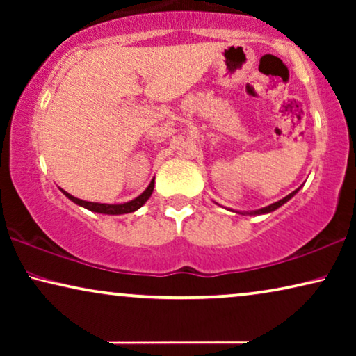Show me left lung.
Returning a JSON list of instances; mask_svg holds the SVG:
<instances>
[{
    "instance_id": "8db88e82",
    "label": "left lung",
    "mask_w": 356,
    "mask_h": 356,
    "mask_svg": "<svg viewBox=\"0 0 356 356\" xmlns=\"http://www.w3.org/2000/svg\"><path fill=\"white\" fill-rule=\"evenodd\" d=\"M300 188H301V186H300ZM300 188H298V189H295L293 193H290L289 196H285L284 199H280V201H277V202H274V204H270V206H266V207H262V209H257V211H233V212L241 213V216H264V213H270V212L277 211V209H279V207L284 206L285 202H289L290 199L293 197L295 194L300 191Z\"/></svg>"
}]
</instances>
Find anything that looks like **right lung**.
<instances>
[{
    "instance_id": "add662e5",
    "label": "right lung",
    "mask_w": 356,
    "mask_h": 356,
    "mask_svg": "<svg viewBox=\"0 0 356 356\" xmlns=\"http://www.w3.org/2000/svg\"><path fill=\"white\" fill-rule=\"evenodd\" d=\"M154 186H155V178H152V181L149 183V186L144 189L143 193L139 194L138 197H134L133 201H128V202H123V204H102V202H89V201H82L79 197H74L72 194L66 193L65 189L60 188V191L65 194V196L72 201L77 206L87 209V211H92V212H97V213H105V216H121V213H131V212H136L138 209H140L144 206L145 202L149 201V197L152 196V191H154Z\"/></svg>"
}]
</instances>
